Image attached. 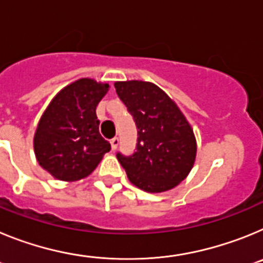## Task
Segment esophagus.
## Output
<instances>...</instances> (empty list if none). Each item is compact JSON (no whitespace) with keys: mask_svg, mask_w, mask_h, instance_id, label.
<instances>
[{"mask_svg":"<svg viewBox=\"0 0 263 263\" xmlns=\"http://www.w3.org/2000/svg\"><path fill=\"white\" fill-rule=\"evenodd\" d=\"M110 145H111V150H116V148L118 147V145H120V139H118L117 137L111 138L110 139Z\"/></svg>","mask_w":263,"mask_h":263,"instance_id":"1","label":"esophagus"}]
</instances>
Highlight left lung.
Instances as JSON below:
<instances>
[{
  "label": "left lung",
  "instance_id": "1",
  "mask_svg": "<svg viewBox=\"0 0 263 263\" xmlns=\"http://www.w3.org/2000/svg\"><path fill=\"white\" fill-rule=\"evenodd\" d=\"M116 92L138 129L136 152L117 154L136 187L158 194L184 180L194 167L196 139L180 109L163 90L148 81L115 83Z\"/></svg>",
  "mask_w": 263,
  "mask_h": 263
}]
</instances>
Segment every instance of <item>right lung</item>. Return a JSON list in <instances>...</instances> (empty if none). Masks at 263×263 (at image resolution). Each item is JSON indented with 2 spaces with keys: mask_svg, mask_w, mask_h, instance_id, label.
<instances>
[{
  "mask_svg": "<svg viewBox=\"0 0 263 263\" xmlns=\"http://www.w3.org/2000/svg\"><path fill=\"white\" fill-rule=\"evenodd\" d=\"M109 84L80 79L63 88L42 115L34 136L38 163L53 178L75 182L89 175L110 150L99 132L96 106Z\"/></svg>",
  "mask_w": 263,
  "mask_h": 263,
  "instance_id": "add662e5",
  "label": "right lung"
}]
</instances>
